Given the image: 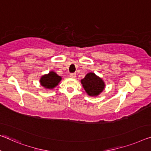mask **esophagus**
<instances>
[{
	"label": "esophagus",
	"instance_id": "esophagus-1",
	"mask_svg": "<svg viewBox=\"0 0 151 151\" xmlns=\"http://www.w3.org/2000/svg\"><path fill=\"white\" fill-rule=\"evenodd\" d=\"M69 76H70V78H76V73H71L69 74Z\"/></svg>",
	"mask_w": 151,
	"mask_h": 151
}]
</instances>
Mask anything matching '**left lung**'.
<instances>
[{
  "instance_id": "obj_1",
  "label": "left lung",
  "mask_w": 151,
  "mask_h": 151,
  "mask_svg": "<svg viewBox=\"0 0 151 151\" xmlns=\"http://www.w3.org/2000/svg\"><path fill=\"white\" fill-rule=\"evenodd\" d=\"M81 83L86 93L90 96H96L101 93L105 88L104 81L94 73H88L81 80Z\"/></svg>"
}]
</instances>
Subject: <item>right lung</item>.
<instances>
[{
	"label": "right lung",
	"instance_id": "add662e5",
	"mask_svg": "<svg viewBox=\"0 0 151 151\" xmlns=\"http://www.w3.org/2000/svg\"><path fill=\"white\" fill-rule=\"evenodd\" d=\"M61 76H58L54 71H50L48 74L42 76L40 80L41 86L47 89H53L59 84L61 80Z\"/></svg>",
	"mask_w": 151,
	"mask_h": 151
}]
</instances>
